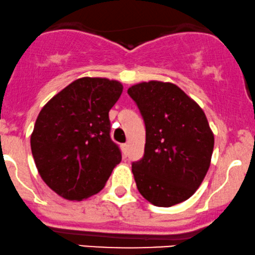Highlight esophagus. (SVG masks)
Returning a JSON list of instances; mask_svg holds the SVG:
<instances>
[{
  "instance_id": "34e87169",
  "label": "esophagus",
  "mask_w": 255,
  "mask_h": 255,
  "mask_svg": "<svg viewBox=\"0 0 255 255\" xmlns=\"http://www.w3.org/2000/svg\"><path fill=\"white\" fill-rule=\"evenodd\" d=\"M122 152H123V155H124L125 157L128 156V145L127 143L125 144H122Z\"/></svg>"
}]
</instances>
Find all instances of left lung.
I'll list each match as a JSON object with an SVG mask.
<instances>
[{
  "mask_svg": "<svg viewBox=\"0 0 255 255\" xmlns=\"http://www.w3.org/2000/svg\"><path fill=\"white\" fill-rule=\"evenodd\" d=\"M146 128L144 156L132 163L140 195L157 207L193 196L206 177L214 133L200 105L177 85L150 80L128 90Z\"/></svg>",
  "mask_w": 255,
  "mask_h": 255,
  "instance_id": "obj_1",
  "label": "left lung"
}]
</instances>
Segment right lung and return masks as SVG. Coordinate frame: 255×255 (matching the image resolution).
I'll return each instance as SVG.
<instances>
[{"instance_id": "add662e5", "label": "right lung", "mask_w": 255, "mask_h": 255, "mask_svg": "<svg viewBox=\"0 0 255 255\" xmlns=\"http://www.w3.org/2000/svg\"><path fill=\"white\" fill-rule=\"evenodd\" d=\"M123 85L84 77L56 93L37 116L30 134L36 169L51 189L70 201L99 193L122 161L110 137L109 112Z\"/></svg>"}]
</instances>
